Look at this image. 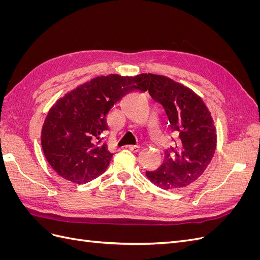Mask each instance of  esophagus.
Instances as JSON below:
<instances>
[{"instance_id":"34e87169","label":"esophagus","mask_w":260,"mask_h":260,"mask_svg":"<svg viewBox=\"0 0 260 260\" xmlns=\"http://www.w3.org/2000/svg\"><path fill=\"white\" fill-rule=\"evenodd\" d=\"M129 149L133 153H138L140 151V146L139 145H130Z\"/></svg>"}]
</instances>
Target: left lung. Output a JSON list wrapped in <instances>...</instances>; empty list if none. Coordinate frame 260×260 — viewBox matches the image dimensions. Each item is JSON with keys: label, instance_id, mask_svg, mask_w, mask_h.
I'll return each mask as SVG.
<instances>
[{"label": "left lung", "instance_id": "left-lung-1", "mask_svg": "<svg viewBox=\"0 0 260 260\" xmlns=\"http://www.w3.org/2000/svg\"><path fill=\"white\" fill-rule=\"evenodd\" d=\"M149 95L164 107L178 140L165 152L161 166L146 171V177L164 190H178L198 180L214 157V119L202 98L190 88L166 76L149 74Z\"/></svg>", "mask_w": 260, "mask_h": 260}]
</instances>
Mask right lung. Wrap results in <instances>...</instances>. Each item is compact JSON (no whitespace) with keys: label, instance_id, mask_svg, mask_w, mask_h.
<instances>
[{"label":"right lung","instance_id":"add662e5","mask_svg":"<svg viewBox=\"0 0 260 260\" xmlns=\"http://www.w3.org/2000/svg\"><path fill=\"white\" fill-rule=\"evenodd\" d=\"M149 75L99 76L58 99L41 131L42 151L57 175L82 184L103 174L113 154L103 142L107 117L132 91L148 90Z\"/></svg>","mask_w":260,"mask_h":260}]
</instances>
